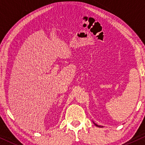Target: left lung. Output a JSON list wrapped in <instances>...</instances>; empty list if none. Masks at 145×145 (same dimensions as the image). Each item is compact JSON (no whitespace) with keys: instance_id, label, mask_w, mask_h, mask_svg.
<instances>
[{"instance_id":"8db88e82","label":"left lung","mask_w":145,"mask_h":145,"mask_svg":"<svg viewBox=\"0 0 145 145\" xmlns=\"http://www.w3.org/2000/svg\"><path fill=\"white\" fill-rule=\"evenodd\" d=\"M94 124H95V123H94ZM95 125H96V126H98V127H100V125H96V124H95Z\"/></svg>"}]
</instances>
